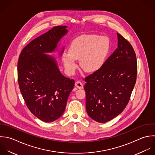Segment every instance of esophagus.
<instances>
[{"label": "esophagus", "instance_id": "1", "mask_svg": "<svg viewBox=\"0 0 155 155\" xmlns=\"http://www.w3.org/2000/svg\"><path fill=\"white\" fill-rule=\"evenodd\" d=\"M75 86H76L78 89H82L83 88V83H82L81 82L79 81H76L75 83Z\"/></svg>", "mask_w": 155, "mask_h": 155}]
</instances>
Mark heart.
<instances>
[{
    "label": "heart",
    "instance_id": "obj_1",
    "mask_svg": "<svg viewBox=\"0 0 155 155\" xmlns=\"http://www.w3.org/2000/svg\"><path fill=\"white\" fill-rule=\"evenodd\" d=\"M110 49V40L105 35L83 34L75 37L70 44L69 52L62 54L66 73L74 74L77 68L76 60L78 59L80 68L86 72L98 71L105 63Z\"/></svg>",
    "mask_w": 155,
    "mask_h": 155
}]
</instances>
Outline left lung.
Wrapping results in <instances>:
<instances>
[{
    "instance_id": "obj_1",
    "label": "left lung",
    "mask_w": 155,
    "mask_h": 155,
    "mask_svg": "<svg viewBox=\"0 0 155 155\" xmlns=\"http://www.w3.org/2000/svg\"><path fill=\"white\" fill-rule=\"evenodd\" d=\"M118 48L98 71L84 78L86 108L94 120L104 123L126 108L136 83L137 60L131 44L117 33Z\"/></svg>"
}]
</instances>
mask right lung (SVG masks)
Returning <instances> with one entry per match:
<instances>
[{"label":"right lung","instance_id":"1","mask_svg":"<svg viewBox=\"0 0 155 155\" xmlns=\"http://www.w3.org/2000/svg\"><path fill=\"white\" fill-rule=\"evenodd\" d=\"M66 26H55L28 43L17 63L20 91L31 112L40 120L52 122L64 113L68 97L75 84L63 76L52 52L67 32Z\"/></svg>","mask_w":155,"mask_h":155}]
</instances>
